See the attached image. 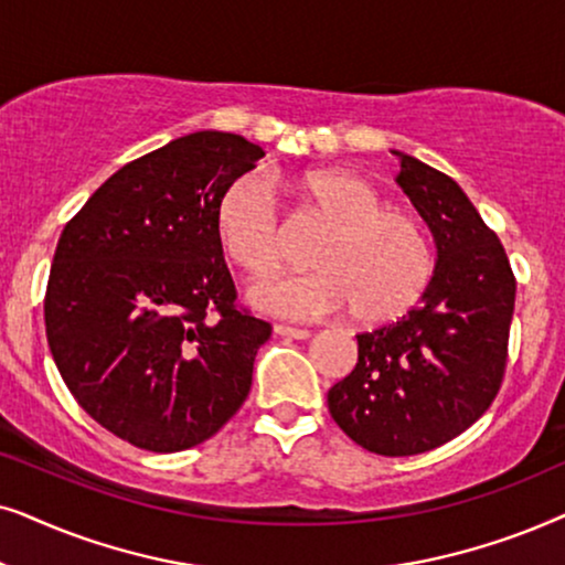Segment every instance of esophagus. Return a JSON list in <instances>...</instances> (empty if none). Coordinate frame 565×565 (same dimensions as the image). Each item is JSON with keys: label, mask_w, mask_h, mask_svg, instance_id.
I'll use <instances>...</instances> for the list:
<instances>
[{"label": "esophagus", "mask_w": 565, "mask_h": 565, "mask_svg": "<svg viewBox=\"0 0 565 565\" xmlns=\"http://www.w3.org/2000/svg\"><path fill=\"white\" fill-rule=\"evenodd\" d=\"M274 333H276V335H284V338H297V341H305V338H310V330H307V328L284 326V322H276Z\"/></svg>", "instance_id": "obj_1"}]
</instances>
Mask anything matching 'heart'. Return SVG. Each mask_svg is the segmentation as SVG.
I'll return each instance as SVG.
<instances>
[{
  "instance_id": "heart-1",
  "label": "heart",
  "mask_w": 565,
  "mask_h": 565,
  "mask_svg": "<svg viewBox=\"0 0 565 565\" xmlns=\"http://www.w3.org/2000/svg\"><path fill=\"white\" fill-rule=\"evenodd\" d=\"M299 193L330 227L310 250L312 270L258 278L253 307L289 320H315L351 307L361 326L401 318L424 295L434 268L431 239L418 216L385 206L370 180L349 170H315ZM216 235L245 274L263 276L281 258L274 193L260 172L232 178L216 199Z\"/></svg>"
}]
</instances>
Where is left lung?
Instances as JSON below:
<instances>
[{
  "instance_id": "obj_1",
  "label": "left lung",
  "mask_w": 565,
  "mask_h": 565,
  "mask_svg": "<svg viewBox=\"0 0 565 565\" xmlns=\"http://www.w3.org/2000/svg\"><path fill=\"white\" fill-rule=\"evenodd\" d=\"M393 154L397 185L434 235L436 268L413 310L356 335V366L328 390V411L370 452L408 457L447 445L493 403L516 281L462 188L416 157Z\"/></svg>"
}]
</instances>
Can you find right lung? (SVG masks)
Wrapping results in <instances>:
<instances>
[{
	"mask_svg": "<svg viewBox=\"0 0 565 565\" xmlns=\"http://www.w3.org/2000/svg\"><path fill=\"white\" fill-rule=\"evenodd\" d=\"M260 157L227 131L172 139L113 172L58 237L51 356L74 401L134 447L201 445L250 393L270 326L235 310L214 212Z\"/></svg>",
	"mask_w": 565,
	"mask_h": 565,
	"instance_id": "add662e5",
	"label": "right lung"
}]
</instances>
